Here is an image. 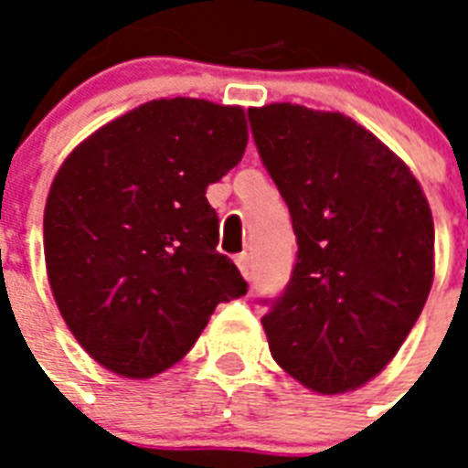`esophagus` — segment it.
Wrapping results in <instances>:
<instances>
[{
  "mask_svg": "<svg viewBox=\"0 0 468 468\" xmlns=\"http://www.w3.org/2000/svg\"><path fill=\"white\" fill-rule=\"evenodd\" d=\"M235 264H238V270H240L242 277L250 279V274H252V262H250L248 252H242V255L235 257Z\"/></svg>",
  "mask_w": 468,
  "mask_h": 468,
  "instance_id": "obj_1",
  "label": "esophagus"
}]
</instances>
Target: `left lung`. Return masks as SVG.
Returning <instances> with one entry per match:
<instances>
[{
	"label": "left lung",
	"instance_id": "obj_1",
	"mask_svg": "<svg viewBox=\"0 0 468 468\" xmlns=\"http://www.w3.org/2000/svg\"><path fill=\"white\" fill-rule=\"evenodd\" d=\"M248 113L299 242L292 282L262 318L271 356L313 391H355L396 356L428 301V198L406 162L345 113L289 101Z\"/></svg>",
	"mask_w": 468,
	"mask_h": 468
}]
</instances>
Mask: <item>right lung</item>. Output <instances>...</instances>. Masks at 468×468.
Instances as JSON below:
<instances>
[{
	"label": "right lung",
	"mask_w": 468,
	"mask_h": 468,
	"mask_svg": "<svg viewBox=\"0 0 468 468\" xmlns=\"http://www.w3.org/2000/svg\"><path fill=\"white\" fill-rule=\"evenodd\" d=\"M242 106L155 99L82 141L43 213L48 282L84 352L150 378L182 359L218 303L248 284L220 255L208 184L242 160Z\"/></svg>",
	"instance_id": "1"
}]
</instances>
